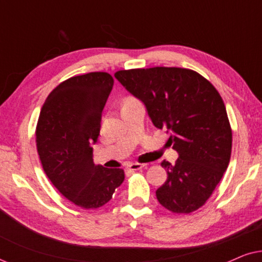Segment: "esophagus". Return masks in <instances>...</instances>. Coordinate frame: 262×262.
I'll return each instance as SVG.
<instances>
[{"label": "esophagus", "mask_w": 262, "mask_h": 262, "mask_svg": "<svg viewBox=\"0 0 262 262\" xmlns=\"http://www.w3.org/2000/svg\"><path fill=\"white\" fill-rule=\"evenodd\" d=\"M144 167H145V164H142V163H130L127 166V169L135 171V170L142 169V168H144Z\"/></svg>", "instance_id": "esophagus-1"}]
</instances>
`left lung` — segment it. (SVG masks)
Listing matches in <instances>:
<instances>
[{
	"instance_id": "obj_1",
	"label": "left lung",
	"mask_w": 262,
	"mask_h": 262,
	"mask_svg": "<svg viewBox=\"0 0 262 262\" xmlns=\"http://www.w3.org/2000/svg\"><path fill=\"white\" fill-rule=\"evenodd\" d=\"M144 103L157 128L169 134L175 164L163 161L167 180L156 191L160 204L175 213L203 206L227 170L232 135L220 93L206 78L182 68L156 67L114 74Z\"/></svg>"
}]
</instances>
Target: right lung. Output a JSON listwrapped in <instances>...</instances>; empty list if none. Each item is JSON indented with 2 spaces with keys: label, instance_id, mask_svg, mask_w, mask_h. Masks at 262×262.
<instances>
[{
  "label": "right lung",
  "instance_id": "1",
  "mask_svg": "<svg viewBox=\"0 0 262 262\" xmlns=\"http://www.w3.org/2000/svg\"><path fill=\"white\" fill-rule=\"evenodd\" d=\"M114 84L107 73H89L64 81L45 100L37 125V149L55 187L83 209H98L123 184L121 168L93 161L102 110Z\"/></svg>",
  "mask_w": 262,
  "mask_h": 262
}]
</instances>
